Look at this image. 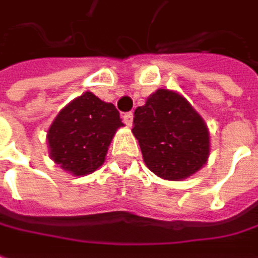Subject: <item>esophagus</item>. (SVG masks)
Segmentation results:
<instances>
[{"instance_id":"34e87169","label":"esophagus","mask_w":258,"mask_h":258,"mask_svg":"<svg viewBox=\"0 0 258 258\" xmlns=\"http://www.w3.org/2000/svg\"><path fill=\"white\" fill-rule=\"evenodd\" d=\"M133 118H134V114H133V112H127V114H124V122H125L128 127L133 125Z\"/></svg>"}]
</instances>
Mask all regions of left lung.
<instances>
[{"mask_svg":"<svg viewBox=\"0 0 258 258\" xmlns=\"http://www.w3.org/2000/svg\"><path fill=\"white\" fill-rule=\"evenodd\" d=\"M133 134L143 159L164 180H183L199 172L211 153L207 122L185 96L157 89L134 111Z\"/></svg>","mask_w":258,"mask_h":258,"instance_id":"1","label":"left lung"}]
</instances>
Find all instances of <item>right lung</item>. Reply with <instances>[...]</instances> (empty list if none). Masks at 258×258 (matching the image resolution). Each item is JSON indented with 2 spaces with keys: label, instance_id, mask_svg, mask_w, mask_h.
Returning <instances> with one entry per match:
<instances>
[{
  "label": "right lung",
  "instance_id": "obj_1",
  "mask_svg": "<svg viewBox=\"0 0 258 258\" xmlns=\"http://www.w3.org/2000/svg\"><path fill=\"white\" fill-rule=\"evenodd\" d=\"M124 124L111 102L85 92L60 109L47 130L49 157L73 176L99 169L118 128Z\"/></svg>",
  "mask_w": 258,
  "mask_h": 258
}]
</instances>
